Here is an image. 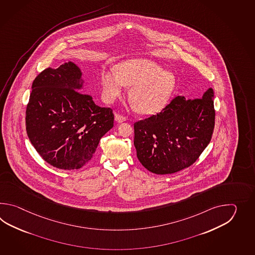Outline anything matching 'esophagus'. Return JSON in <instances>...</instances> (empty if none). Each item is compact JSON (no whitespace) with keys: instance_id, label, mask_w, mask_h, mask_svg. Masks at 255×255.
<instances>
[{"instance_id":"obj_1","label":"esophagus","mask_w":255,"mask_h":255,"mask_svg":"<svg viewBox=\"0 0 255 255\" xmlns=\"http://www.w3.org/2000/svg\"><path fill=\"white\" fill-rule=\"evenodd\" d=\"M115 120L118 122V123H122V122H124L126 121L125 117H123L122 115L120 114H115Z\"/></svg>"}]
</instances>
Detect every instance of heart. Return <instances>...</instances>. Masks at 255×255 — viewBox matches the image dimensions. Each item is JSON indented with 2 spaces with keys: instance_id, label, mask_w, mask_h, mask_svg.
Here are the masks:
<instances>
[{
  "instance_id": "b5f03b06",
  "label": "heart",
  "mask_w": 255,
  "mask_h": 255,
  "mask_svg": "<svg viewBox=\"0 0 255 255\" xmlns=\"http://www.w3.org/2000/svg\"><path fill=\"white\" fill-rule=\"evenodd\" d=\"M101 82L104 98L109 103L123 95L126 86L132 87L128 93L130 102L143 115L160 112L176 88L173 74L145 58L128 60L120 64L118 69L104 70Z\"/></svg>"
}]
</instances>
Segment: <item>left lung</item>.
<instances>
[{"mask_svg":"<svg viewBox=\"0 0 255 255\" xmlns=\"http://www.w3.org/2000/svg\"><path fill=\"white\" fill-rule=\"evenodd\" d=\"M214 93L201 98H174L162 111L134 124L139 162L152 173L171 174L190 167L212 139L215 124Z\"/></svg>","mask_w":255,"mask_h":255,"instance_id":"left-lung-1","label":"left lung"}]
</instances>
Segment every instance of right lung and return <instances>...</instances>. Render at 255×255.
<instances>
[{
	"label": "right lung",
	"mask_w": 255,
	"mask_h": 255,
	"mask_svg": "<svg viewBox=\"0 0 255 255\" xmlns=\"http://www.w3.org/2000/svg\"><path fill=\"white\" fill-rule=\"evenodd\" d=\"M80 68L73 62L46 68L33 80L26 108L28 137L55 168L78 169L92 158L99 141L114 126V114L83 91Z\"/></svg>",
	"instance_id": "1"
}]
</instances>
